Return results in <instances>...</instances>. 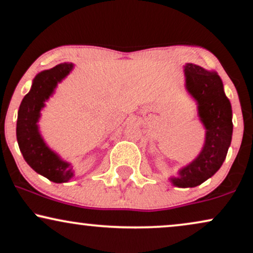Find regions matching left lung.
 I'll use <instances>...</instances> for the list:
<instances>
[{"label": "left lung", "mask_w": 253, "mask_h": 253, "mask_svg": "<svg viewBox=\"0 0 253 253\" xmlns=\"http://www.w3.org/2000/svg\"><path fill=\"white\" fill-rule=\"evenodd\" d=\"M185 88L197 103L198 117L205 128V141L194 160L169 178L176 187H196L208 180L223 165L233 132L232 108L225 95L218 73L186 63L184 66Z\"/></svg>", "instance_id": "left-lung-1"}]
</instances>
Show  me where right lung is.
Here are the masks:
<instances>
[{
  "instance_id": "1",
  "label": "right lung",
  "mask_w": 253,
  "mask_h": 253,
  "mask_svg": "<svg viewBox=\"0 0 253 253\" xmlns=\"http://www.w3.org/2000/svg\"><path fill=\"white\" fill-rule=\"evenodd\" d=\"M73 68V63L65 62L40 72L33 80L29 93L23 97L17 113L16 138L24 160L36 173L57 184L71 180L74 169L71 164L48 147L40 133L39 120L45 101Z\"/></svg>"
}]
</instances>
